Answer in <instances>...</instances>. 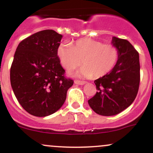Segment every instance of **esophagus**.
I'll list each match as a JSON object with an SVG mask.
<instances>
[{
	"instance_id": "34e87169",
	"label": "esophagus",
	"mask_w": 153,
	"mask_h": 153,
	"mask_svg": "<svg viewBox=\"0 0 153 153\" xmlns=\"http://www.w3.org/2000/svg\"><path fill=\"white\" fill-rule=\"evenodd\" d=\"M75 84H78V85H84L85 83V81H81V80H74Z\"/></svg>"
}]
</instances>
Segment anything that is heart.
Returning <instances> with one entry per match:
<instances>
[{
  "instance_id": "heart-1",
  "label": "heart",
  "mask_w": 153,
  "mask_h": 153,
  "mask_svg": "<svg viewBox=\"0 0 153 153\" xmlns=\"http://www.w3.org/2000/svg\"><path fill=\"white\" fill-rule=\"evenodd\" d=\"M61 65L68 71L83 67L78 76L99 78L106 75L114 68L119 58V50L114 45L103 44L90 38L77 40L72 45L62 43L57 50Z\"/></svg>"
}]
</instances>
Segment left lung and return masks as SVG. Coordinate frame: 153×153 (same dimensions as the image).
<instances>
[{
  "mask_svg": "<svg viewBox=\"0 0 153 153\" xmlns=\"http://www.w3.org/2000/svg\"><path fill=\"white\" fill-rule=\"evenodd\" d=\"M112 44L119 50L117 64L109 73L94 81L97 92L88 101L98 114H118L132 103L138 93L140 65L138 52L127 39L114 36Z\"/></svg>",
  "mask_w": 153,
  "mask_h": 153,
  "instance_id": "1",
  "label": "left lung"
}]
</instances>
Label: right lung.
Wrapping results in <instances>:
<instances>
[{
    "label": "right lung",
    "instance_id": "right-lung-1",
    "mask_svg": "<svg viewBox=\"0 0 153 153\" xmlns=\"http://www.w3.org/2000/svg\"><path fill=\"white\" fill-rule=\"evenodd\" d=\"M62 36L52 29L22 40L10 71L11 87L24 109L42 117L57 111L65 101L73 80L66 78L57 50Z\"/></svg>",
    "mask_w": 153,
    "mask_h": 153
}]
</instances>
